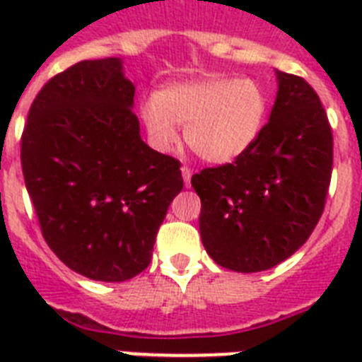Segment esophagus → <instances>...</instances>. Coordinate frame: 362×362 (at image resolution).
<instances>
[{
    "mask_svg": "<svg viewBox=\"0 0 362 362\" xmlns=\"http://www.w3.org/2000/svg\"><path fill=\"white\" fill-rule=\"evenodd\" d=\"M192 176H193V170L189 167H182V178H184V184L186 187L189 186V182H192Z\"/></svg>",
    "mask_w": 362,
    "mask_h": 362,
    "instance_id": "34e87169",
    "label": "esophagus"
}]
</instances>
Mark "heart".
Masks as SVG:
<instances>
[{"label":"heart","instance_id":"1","mask_svg":"<svg viewBox=\"0 0 362 362\" xmlns=\"http://www.w3.org/2000/svg\"><path fill=\"white\" fill-rule=\"evenodd\" d=\"M269 105V93L255 78L212 76L163 88L141 115L150 141L161 152L176 146V125H186L187 146L209 163L226 165L259 141Z\"/></svg>","mask_w":362,"mask_h":362}]
</instances>
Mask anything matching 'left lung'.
<instances>
[{
  "mask_svg": "<svg viewBox=\"0 0 362 362\" xmlns=\"http://www.w3.org/2000/svg\"><path fill=\"white\" fill-rule=\"evenodd\" d=\"M276 81L269 124L252 150L192 176L204 250L237 272L291 257L317 226L331 182L332 133L317 93L278 69Z\"/></svg>",
  "mask_w": 362,
  "mask_h": 362,
  "instance_id": "1",
  "label": "left lung"
}]
</instances>
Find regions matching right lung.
Wrapping results in <instances>:
<instances>
[{
	"label": "right lung",
	"mask_w": 362,
	"mask_h": 362,
	"mask_svg": "<svg viewBox=\"0 0 362 362\" xmlns=\"http://www.w3.org/2000/svg\"><path fill=\"white\" fill-rule=\"evenodd\" d=\"M120 58L84 59L42 86L22 133V170L42 237L71 270L125 281L146 269L180 163L148 146Z\"/></svg>",
	"instance_id": "right-lung-1"
}]
</instances>
